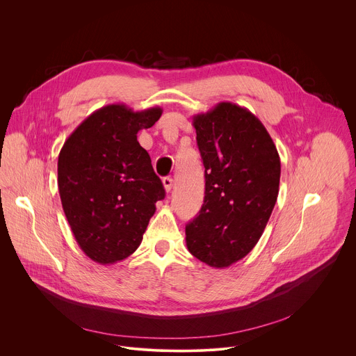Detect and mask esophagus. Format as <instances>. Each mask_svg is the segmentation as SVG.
I'll return each instance as SVG.
<instances>
[{
	"mask_svg": "<svg viewBox=\"0 0 356 356\" xmlns=\"http://www.w3.org/2000/svg\"><path fill=\"white\" fill-rule=\"evenodd\" d=\"M163 186H165V190L169 193L172 191V187H173V179L172 177H165L163 179Z\"/></svg>",
	"mask_w": 356,
	"mask_h": 356,
	"instance_id": "obj_1",
	"label": "esophagus"
}]
</instances>
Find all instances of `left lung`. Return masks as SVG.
<instances>
[{
    "mask_svg": "<svg viewBox=\"0 0 356 356\" xmlns=\"http://www.w3.org/2000/svg\"><path fill=\"white\" fill-rule=\"evenodd\" d=\"M206 168V195L186 227L188 252L222 269L245 258L262 236L276 204L280 158L264 124L249 110L218 103L193 117Z\"/></svg>",
    "mask_w": 356,
    "mask_h": 356,
    "instance_id": "obj_1",
    "label": "left lung"
}]
</instances>
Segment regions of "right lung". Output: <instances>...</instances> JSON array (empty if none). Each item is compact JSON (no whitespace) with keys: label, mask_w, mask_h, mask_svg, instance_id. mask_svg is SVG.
Listing matches in <instances>:
<instances>
[{"label":"right lung","mask_w":356,"mask_h":356,"mask_svg":"<svg viewBox=\"0 0 356 356\" xmlns=\"http://www.w3.org/2000/svg\"><path fill=\"white\" fill-rule=\"evenodd\" d=\"M161 115V107H101L60 150L58 186L63 211L81 250L99 265L124 261L138 249L156 201L165 198L163 184L136 138Z\"/></svg>","instance_id":"add662e5"}]
</instances>
